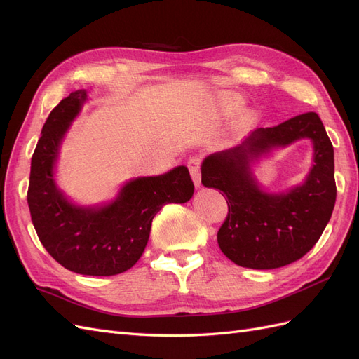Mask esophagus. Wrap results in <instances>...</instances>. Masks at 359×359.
Masks as SVG:
<instances>
[{
  "mask_svg": "<svg viewBox=\"0 0 359 359\" xmlns=\"http://www.w3.org/2000/svg\"><path fill=\"white\" fill-rule=\"evenodd\" d=\"M199 165H201V160L198 156H191L187 161V166H189V170L191 173V178H193V182L194 186L199 187L201 186V170H199Z\"/></svg>",
  "mask_w": 359,
  "mask_h": 359,
  "instance_id": "esophagus-1",
  "label": "esophagus"
}]
</instances>
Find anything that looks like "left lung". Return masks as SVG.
Listing matches in <instances>:
<instances>
[{"mask_svg":"<svg viewBox=\"0 0 359 359\" xmlns=\"http://www.w3.org/2000/svg\"><path fill=\"white\" fill-rule=\"evenodd\" d=\"M313 140L315 165L306 182L286 194L258 189L249 161L274 146L298 138ZM202 184L222 191L227 217L217 232L222 252L244 268L274 269L309 253L334 210V148L316 112L293 116L274 127L257 128L241 145L220 151L202 163Z\"/></svg>","mask_w":359,"mask_h":359,"instance_id":"left-lung-1","label":"left lung"}]
</instances>
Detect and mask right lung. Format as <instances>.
<instances>
[{
    "mask_svg": "<svg viewBox=\"0 0 359 359\" xmlns=\"http://www.w3.org/2000/svg\"><path fill=\"white\" fill-rule=\"evenodd\" d=\"M85 99L83 90L70 93L49 114L31 158L27 199L39 240L60 265L83 276H115L142 256L154 215L166 203L187 202L194 184L189 169L178 166L127 182L116 201L102 208L70 203L53 181V163Z\"/></svg>",
    "mask_w": 359,
    "mask_h": 359,
    "instance_id": "1",
    "label": "right lung"
}]
</instances>
